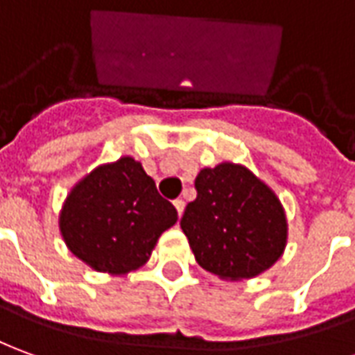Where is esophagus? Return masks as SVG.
I'll list each match as a JSON object with an SVG mask.
<instances>
[{"instance_id": "obj_1", "label": "esophagus", "mask_w": 355, "mask_h": 355, "mask_svg": "<svg viewBox=\"0 0 355 355\" xmlns=\"http://www.w3.org/2000/svg\"><path fill=\"white\" fill-rule=\"evenodd\" d=\"M173 207H175V210H178V214L182 216L183 209H185V201H183V199H175V201H173Z\"/></svg>"}]
</instances>
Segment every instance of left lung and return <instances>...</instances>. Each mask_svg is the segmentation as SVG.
<instances>
[{
	"instance_id": "left-lung-1",
	"label": "left lung",
	"mask_w": 355,
	"mask_h": 355,
	"mask_svg": "<svg viewBox=\"0 0 355 355\" xmlns=\"http://www.w3.org/2000/svg\"><path fill=\"white\" fill-rule=\"evenodd\" d=\"M197 199L185 207L183 234L197 263L222 280L265 272L282 257L288 222L275 191L241 164L202 168Z\"/></svg>"
}]
</instances>
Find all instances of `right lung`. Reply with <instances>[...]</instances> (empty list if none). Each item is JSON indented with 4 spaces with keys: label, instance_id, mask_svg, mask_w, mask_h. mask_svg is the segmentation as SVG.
I'll return each instance as SVG.
<instances>
[{
    "label": "right lung",
    "instance_id": "1",
    "mask_svg": "<svg viewBox=\"0 0 355 355\" xmlns=\"http://www.w3.org/2000/svg\"><path fill=\"white\" fill-rule=\"evenodd\" d=\"M175 222L178 210L131 156L85 175L60 212V232L71 253L107 275L145 265L162 232Z\"/></svg>",
    "mask_w": 355,
    "mask_h": 355
}]
</instances>
